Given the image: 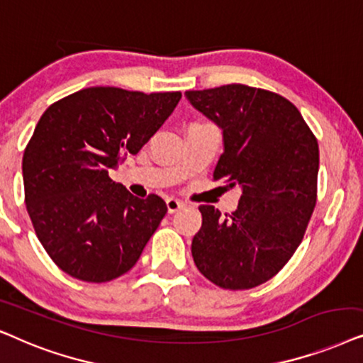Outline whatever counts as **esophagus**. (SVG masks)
<instances>
[{"mask_svg":"<svg viewBox=\"0 0 363 363\" xmlns=\"http://www.w3.org/2000/svg\"><path fill=\"white\" fill-rule=\"evenodd\" d=\"M166 204H167L169 214H174V212H177L179 209H182V207H184V202L176 199V197H167Z\"/></svg>","mask_w":363,"mask_h":363,"instance_id":"obj_1","label":"esophagus"}]
</instances>
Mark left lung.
<instances>
[{
	"label": "left lung",
	"instance_id": "1",
	"mask_svg": "<svg viewBox=\"0 0 363 363\" xmlns=\"http://www.w3.org/2000/svg\"><path fill=\"white\" fill-rule=\"evenodd\" d=\"M186 96L222 128L214 181L242 187L232 214L199 207L192 257L216 286L257 287L279 274L306 234L317 202V138L296 106L272 91L225 84Z\"/></svg>",
	"mask_w": 363,
	"mask_h": 363
}]
</instances>
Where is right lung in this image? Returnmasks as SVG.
I'll use <instances>...</instances> for the list:
<instances>
[{
	"mask_svg": "<svg viewBox=\"0 0 363 363\" xmlns=\"http://www.w3.org/2000/svg\"><path fill=\"white\" fill-rule=\"evenodd\" d=\"M109 86L52 103L24 149V202L48 255L84 282H109L134 267L166 216L161 197H134L109 177L138 154L179 99Z\"/></svg>",
	"mask_w": 363,
	"mask_h": 363,
	"instance_id": "add662e5",
	"label": "right lung"
}]
</instances>
